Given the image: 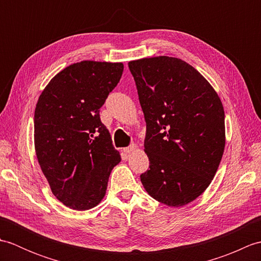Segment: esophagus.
Here are the masks:
<instances>
[{
    "mask_svg": "<svg viewBox=\"0 0 261 261\" xmlns=\"http://www.w3.org/2000/svg\"><path fill=\"white\" fill-rule=\"evenodd\" d=\"M137 145H135V143H132V145H130L129 147H126V148H123V151L125 152V153H131V152H134V151H136L137 150Z\"/></svg>",
    "mask_w": 261,
    "mask_h": 261,
    "instance_id": "1",
    "label": "esophagus"
}]
</instances>
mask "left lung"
Segmentation results:
<instances>
[{"label":"left lung","mask_w":261,"mask_h":261,"mask_svg":"<svg viewBox=\"0 0 261 261\" xmlns=\"http://www.w3.org/2000/svg\"><path fill=\"white\" fill-rule=\"evenodd\" d=\"M147 124L149 168L140 175L147 193L168 206L191 203L215 176L225 146L223 105L198 71L178 58L132 60Z\"/></svg>","instance_id":"obj_1"}]
</instances>
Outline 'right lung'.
<instances>
[{
	"mask_svg": "<svg viewBox=\"0 0 261 261\" xmlns=\"http://www.w3.org/2000/svg\"><path fill=\"white\" fill-rule=\"evenodd\" d=\"M123 73L122 63L83 60L49 82L36 105L35 148L51 192L66 206L90 210L102 201L121 162L99 119Z\"/></svg>",
	"mask_w": 261,
	"mask_h": 261,
	"instance_id": "add662e5",
	"label": "right lung"
}]
</instances>
